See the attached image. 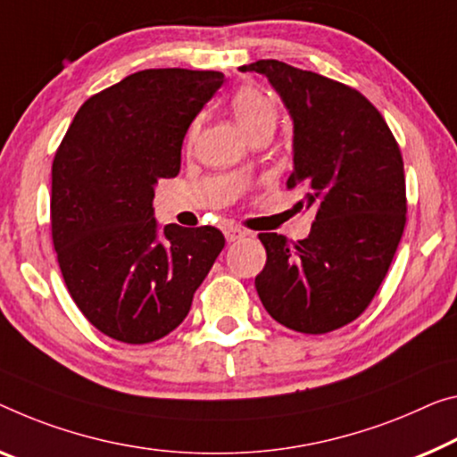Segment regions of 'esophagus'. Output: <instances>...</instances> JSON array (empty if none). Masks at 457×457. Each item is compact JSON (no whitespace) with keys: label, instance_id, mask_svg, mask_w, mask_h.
<instances>
[{"label":"esophagus","instance_id":"1","mask_svg":"<svg viewBox=\"0 0 457 457\" xmlns=\"http://www.w3.org/2000/svg\"><path fill=\"white\" fill-rule=\"evenodd\" d=\"M224 237H227L228 243H235V241H238V238L247 237V230L237 228V227H227L224 228Z\"/></svg>","mask_w":457,"mask_h":457}]
</instances>
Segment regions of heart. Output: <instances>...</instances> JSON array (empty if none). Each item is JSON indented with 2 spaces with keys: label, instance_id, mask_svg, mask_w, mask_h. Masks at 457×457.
Wrapping results in <instances>:
<instances>
[{
  "label": "heart",
  "instance_id": "heart-1",
  "mask_svg": "<svg viewBox=\"0 0 457 457\" xmlns=\"http://www.w3.org/2000/svg\"><path fill=\"white\" fill-rule=\"evenodd\" d=\"M233 112L247 135L263 126L273 129L278 120V106L273 97L255 87H241L237 91L233 96Z\"/></svg>",
  "mask_w": 457,
  "mask_h": 457
}]
</instances>
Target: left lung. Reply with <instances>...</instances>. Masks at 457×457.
<instances>
[{
    "mask_svg": "<svg viewBox=\"0 0 457 457\" xmlns=\"http://www.w3.org/2000/svg\"><path fill=\"white\" fill-rule=\"evenodd\" d=\"M268 77L294 124V170L311 235L259 233L268 262L255 278L265 311L292 331L322 335L355 320L386 278L406 222L403 155L360 91L287 62L238 67Z\"/></svg>",
    "mask_w": 457,
    "mask_h": 457,
    "instance_id": "obj_1",
    "label": "left lung"
}]
</instances>
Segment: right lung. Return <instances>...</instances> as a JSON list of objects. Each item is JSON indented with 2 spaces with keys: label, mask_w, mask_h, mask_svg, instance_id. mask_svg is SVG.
Wrapping results in <instances>:
<instances>
[{
  "label": "right lung",
  "mask_w": 457,
  "mask_h": 457,
  "mask_svg": "<svg viewBox=\"0 0 457 457\" xmlns=\"http://www.w3.org/2000/svg\"><path fill=\"white\" fill-rule=\"evenodd\" d=\"M220 71L145 69L91 96L53 161L51 228L67 290L97 331L143 345L187 317L224 247L214 227L159 228V179L175 178L189 124Z\"/></svg>",
  "instance_id": "obj_1"
}]
</instances>
